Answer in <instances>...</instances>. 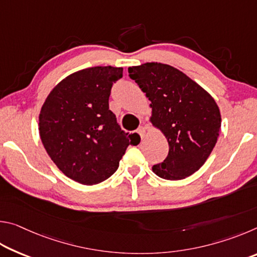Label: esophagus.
Instances as JSON below:
<instances>
[{
	"mask_svg": "<svg viewBox=\"0 0 257 257\" xmlns=\"http://www.w3.org/2000/svg\"><path fill=\"white\" fill-rule=\"evenodd\" d=\"M137 133H138L139 136H141V138H142V139H144L145 135H146V129L142 125V127H139V128L137 129Z\"/></svg>",
	"mask_w": 257,
	"mask_h": 257,
	"instance_id": "esophagus-1",
	"label": "esophagus"
}]
</instances>
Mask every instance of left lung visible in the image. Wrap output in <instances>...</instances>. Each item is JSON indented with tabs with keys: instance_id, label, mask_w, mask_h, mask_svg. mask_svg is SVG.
I'll return each instance as SVG.
<instances>
[{
	"instance_id": "obj_1",
	"label": "left lung",
	"mask_w": 257,
	"mask_h": 257,
	"mask_svg": "<svg viewBox=\"0 0 257 257\" xmlns=\"http://www.w3.org/2000/svg\"><path fill=\"white\" fill-rule=\"evenodd\" d=\"M128 72L151 101V123L169 144L167 159L152 170L167 180L191 176L206 162L219 138L221 113L214 98L169 64L147 62Z\"/></svg>"
}]
</instances>
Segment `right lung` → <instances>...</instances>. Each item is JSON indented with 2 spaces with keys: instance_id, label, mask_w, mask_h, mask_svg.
<instances>
[{
  "instance_id": "right-lung-1",
  "label": "right lung",
  "mask_w": 257,
  "mask_h": 257,
  "mask_svg": "<svg viewBox=\"0 0 257 257\" xmlns=\"http://www.w3.org/2000/svg\"><path fill=\"white\" fill-rule=\"evenodd\" d=\"M122 71L107 66L73 72L51 90L41 108L38 130L44 149L56 167L79 184L106 180L127 147L141 142L136 143V134L122 132L108 110L111 87Z\"/></svg>"
}]
</instances>
